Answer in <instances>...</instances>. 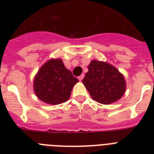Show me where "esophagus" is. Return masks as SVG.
I'll list each match as a JSON object with an SVG mask.
<instances>
[{
	"label": "esophagus",
	"instance_id": "1",
	"mask_svg": "<svg viewBox=\"0 0 154 154\" xmlns=\"http://www.w3.org/2000/svg\"><path fill=\"white\" fill-rule=\"evenodd\" d=\"M83 78H84V74H82L81 75H79L78 77V79H79V81H82V80L83 79Z\"/></svg>",
	"mask_w": 154,
	"mask_h": 154
}]
</instances>
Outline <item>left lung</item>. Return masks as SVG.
Returning a JSON list of instances; mask_svg holds the SVG:
<instances>
[{
    "mask_svg": "<svg viewBox=\"0 0 154 154\" xmlns=\"http://www.w3.org/2000/svg\"><path fill=\"white\" fill-rule=\"evenodd\" d=\"M88 69L82 83L94 100L107 105L123 96L126 82L115 67L106 62L92 60Z\"/></svg>",
    "mask_w": 154,
    "mask_h": 154,
    "instance_id": "left-lung-1",
    "label": "left lung"
}]
</instances>
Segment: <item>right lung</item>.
<instances>
[{"instance_id":"1","label":"right lung","mask_w":154,"mask_h":154,"mask_svg":"<svg viewBox=\"0 0 154 154\" xmlns=\"http://www.w3.org/2000/svg\"><path fill=\"white\" fill-rule=\"evenodd\" d=\"M78 79L65 67L61 59H51L38 72L34 90L40 100L57 105L67 101Z\"/></svg>"}]
</instances>
